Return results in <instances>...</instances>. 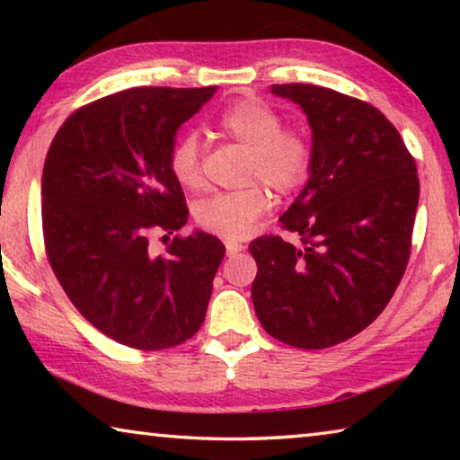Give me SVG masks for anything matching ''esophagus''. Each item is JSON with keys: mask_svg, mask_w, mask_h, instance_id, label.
<instances>
[{"mask_svg": "<svg viewBox=\"0 0 460 460\" xmlns=\"http://www.w3.org/2000/svg\"><path fill=\"white\" fill-rule=\"evenodd\" d=\"M225 249H227V255H235L239 252H243V245L235 243V241H225Z\"/></svg>", "mask_w": 460, "mask_h": 460, "instance_id": "obj_1", "label": "esophagus"}]
</instances>
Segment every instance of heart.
<instances>
[{
	"mask_svg": "<svg viewBox=\"0 0 460 460\" xmlns=\"http://www.w3.org/2000/svg\"><path fill=\"white\" fill-rule=\"evenodd\" d=\"M225 136L249 150L245 181H261L279 194H290L306 182L313 166V152L305 137L282 129V119L274 109L253 99H241L229 105L217 119ZM170 170L184 189H199L200 139L194 131H184L170 152ZM271 207L266 186L252 182L233 192H217L202 199L194 208L199 227L217 237L237 241L255 229Z\"/></svg>",
	"mask_w": 460,
	"mask_h": 460,
	"instance_id": "b5f03b06",
	"label": "heart"
}]
</instances>
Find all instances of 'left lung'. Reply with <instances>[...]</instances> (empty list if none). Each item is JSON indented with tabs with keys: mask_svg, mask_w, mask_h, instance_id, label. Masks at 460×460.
<instances>
[{
	"mask_svg": "<svg viewBox=\"0 0 460 460\" xmlns=\"http://www.w3.org/2000/svg\"><path fill=\"white\" fill-rule=\"evenodd\" d=\"M313 129L308 182L279 217L300 237L252 241V300L263 329L298 349L355 337L387 306L406 271L420 182L389 119L365 101L306 83L271 84Z\"/></svg>",
	"mask_w": 460,
	"mask_h": 460,
	"instance_id": "obj_1",
	"label": "left lung"
}]
</instances>
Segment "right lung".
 <instances>
[{"label":"right lung","instance_id":"right-lung-1","mask_svg":"<svg viewBox=\"0 0 460 460\" xmlns=\"http://www.w3.org/2000/svg\"><path fill=\"white\" fill-rule=\"evenodd\" d=\"M217 87H136L93 101L54 136L42 172L49 261L75 308L105 337L139 351L189 341L205 321L225 245L189 221L170 170L178 128ZM166 237V235H164Z\"/></svg>","mask_w":460,"mask_h":460}]
</instances>
